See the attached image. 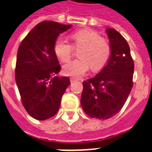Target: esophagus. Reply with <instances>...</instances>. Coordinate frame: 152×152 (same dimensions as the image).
Instances as JSON below:
<instances>
[{
    "label": "esophagus",
    "mask_w": 152,
    "mask_h": 152,
    "mask_svg": "<svg viewBox=\"0 0 152 152\" xmlns=\"http://www.w3.org/2000/svg\"><path fill=\"white\" fill-rule=\"evenodd\" d=\"M76 80H77V79L74 78V77H71V78H70V82L71 83L75 82V81H76Z\"/></svg>",
    "instance_id": "obj_1"
}]
</instances>
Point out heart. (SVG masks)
<instances>
[{
  "label": "heart",
  "mask_w": 152,
  "mask_h": 152,
  "mask_svg": "<svg viewBox=\"0 0 152 152\" xmlns=\"http://www.w3.org/2000/svg\"><path fill=\"white\" fill-rule=\"evenodd\" d=\"M70 37L75 48H81L78 52L80 58L64 65V74L80 77L90 67L94 71H97L108 62L111 55L110 45L108 40L100 37L96 31L91 29H80L73 32ZM73 46L63 38L58 37L54 43L53 50L60 61L67 62L72 55Z\"/></svg>",
  "instance_id": "heart-1"
}]
</instances>
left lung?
<instances>
[{
    "mask_svg": "<svg viewBox=\"0 0 152 152\" xmlns=\"http://www.w3.org/2000/svg\"><path fill=\"white\" fill-rule=\"evenodd\" d=\"M110 58L94 77L83 82L81 105L89 116L108 119L122 109L133 87L134 60L129 44L115 29H106Z\"/></svg>",
    "mask_w": 152,
    "mask_h": 152,
    "instance_id": "1",
    "label": "left lung"
}]
</instances>
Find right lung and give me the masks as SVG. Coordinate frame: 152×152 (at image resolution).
<instances>
[{
  "mask_svg": "<svg viewBox=\"0 0 152 152\" xmlns=\"http://www.w3.org/2000/svg\"><path fill=\"white\" fill-rule=\"evenodd\" d=\"M71 26L53 21L41 22L29 31L18 48L16 84L25 109L37 120L56 114L70 84L68 76H57L61 65L53 47L58 35Z\"/></svg>",
  "mask_w": 152,
  "mask_h": 152,
  "instance_id": "right-lung-1",
  "label": "right lung"
}]
</instances>
